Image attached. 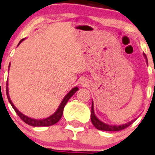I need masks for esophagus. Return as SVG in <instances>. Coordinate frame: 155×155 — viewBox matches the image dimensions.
I'll return each mask as SVG.
<instances>
[{
	"mask_svg": "<svg viewBox=\"0 0 155 155\" xmlns=\"http://www.w3.org/2000/svg\"><path fill=\"white\" fill-rule=\"evenodd\" d=\"M81 84H82V86H86V85H87V83H86V80H82V82H81Z\"/></svg>",
	"mask_w": 155,
	"mask_h": 155,
	"instance_id": "obj_1",
	"label": "esophagus"
}]
</instances>
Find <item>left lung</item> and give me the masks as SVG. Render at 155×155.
Listing matches in <instances>:
<instances>
[{
  "label": "left lung",
  "mask_w": 155,
  "mask_h": 155,
  "mask_svg": "<svg viewBox=\"0 0 155 155\" xmlns=\"http://www.w3.org/2000/svg\"><path fill=\"white\" fill-rule=\"evenodd\" d=\"M144 56L146 59V62L147 63V56H146L145 53H144ZM91 121H92V124H93L94 126L99 130H102V131H121V130H123L125 128H126L127 127H128L129 125H131V124L135 121V119L131 120V121L128 122L126 124H124V125H107V124L104 123L102 121H101L97 117L95 116V112H94V106H93V102L92 104V112H91Z\"/></svg>",
  "instance_id": "8db88e82"
}]
</instances>
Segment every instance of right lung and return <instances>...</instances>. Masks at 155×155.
<instances>
[{
	"label": "right lung",
	"mask_w": 155,
	"mask_h": 155,
	"mask_svg": "<svg viewBox=\"0 0 155 155\" xmlns=\"http://www.w3.org/2000/svg\"><path fill=\"white\" fill-rule=\"evenodd\" d=\"M24 39H22V40L20 41L19 44L21 43V42L24 40ZM18 44V45H19ZM9 67H10V65H9ZM8 82H7V89H6V91H7V96H8V99L9 100L10 103L11 105H12L13 108L14 109V111L16 112V113L18 115V116L23 120V121L25 122L26 124L29 125H31V126H34V127H43V126H51V125H54V124L57 123L58 121H60V119L61 118L62 115H63V108H64L65 105L67 103V102L69 101V99H70L72 96L75 94V92L78 90V88L77 87H75L73 88L72 90H70L69 92V93L66 94V95L64 97V99H63L62 101L61 104L60 105L59 108H57V110L56 111L54 114H53L52 115H50V117L47 118H43V119H34V118H29V117L26 116L24 115V114L21 113V112H19V110L14 106V105L13 104L12 101L10 99V96H9V93H8Z\"/></svg>",
	"instance_id": "add662e5"
}]
</instances>
